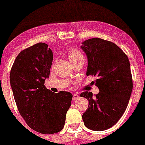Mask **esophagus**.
<instances>
[{
  "instance_id": "1",
  "label": "esophagus",
  "mask_w": 145,
  "mask_h": 145,
  "mask_svg": "<svg viewBox=\"0 0 145 145\" xmlns=\"http://www.w3.org/2000/svg\"><path fill=\"white\" fill-rule=\"evenodd\" d=\"M79 97V95L78 94H74L73 95V97H72V100H76L77 99H78Z\"/></svg>"
}]
</instances>
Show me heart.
<instances>
[{
	"instance_id": "1",
	"label": "heart",
	"mask_w": 145,
	"mask_h": 145,
	"mask_svg": "<svg viewBox=\"0 0 145 145\" xmlns=\"http://www.w3.org/2000/svg\"><path fill=\"white\" fill-rule=\"evenodd\" d=\"M68 55L70 61L71 62H75L76 60H77L78 59L81 57H83V55L81 54V52L79 50H78L77 49L75 48H70L68 51Z\"/></svg>"
}]
</instances>
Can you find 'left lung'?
Segmentation results:
<instances>
[{
	"mask_svg": "<svg viewBox=\"0 0 145 145\" xmlns=\"http://www.w3.org/2000/svg\"><path fill=\"white\" fill-rule=\"evenodd\" d=\"M81 48L88 57L87 76H94L100 90L95 97L91 92L80 94L89 101L83 113L84 125L90 130L102 131L118 122L126 109L133 90L130 62L115 43L102 39H88Z\"/></svg>",
	"mask_w": 145,
	"mask_h": 145,
	"instance_id": "obj_1",
	"label": "left lung"
}]
</instances>
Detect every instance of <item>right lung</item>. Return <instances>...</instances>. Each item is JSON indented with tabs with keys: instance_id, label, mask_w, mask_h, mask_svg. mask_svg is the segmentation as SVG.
Returning a JSON list of instances; mask_svg holds the SVG:
<instances>
[{
	"instance_id": "obj_1",
	"label": "right lung",
	"mask_w": 145,
	"mask_h": 145,
	"mask_svg": "<svg viewBox=\"0 0 145 145\" xmlns=\"http://www.w3.org/2000/svg\"><path fill=\"white\" fill-rule=\"evenodd\" d=\"M52 59L46 43H36L20 52L10 71V85L20 115L31 129L42 134L62 131L72 99L69 92L54 93L45 86Z\"/></svg>"
}]
</instances>
